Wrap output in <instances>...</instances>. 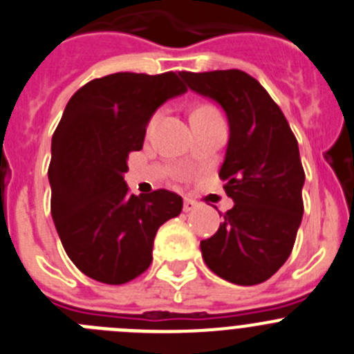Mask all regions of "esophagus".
I'll return each mask as SVG.
<instances>
[{
  "instance_id": "obj_1",
  "label": "esophagus",
  "mask_w": 354,
  "mask_h": 354,
  "mask_svg": "<svg viewBox=\"0 0 354 354\" xmlns=\"http://www.w3.org/2000/svg\"><path fill=\"white\" fill-rule=\"evenodd\" d=\"M196 209V203L193 200H184V212H191V210Z\"/></svg>"
}]
</instances>
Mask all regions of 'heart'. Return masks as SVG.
Segmentation results:
<instances>
[{
    "label": "heart",
    "mask_w": 354,
    "mask_h": 354,
    "mask_svg": "<svg viewBox=\"0 0 354 354\" xmlns=\"http://www.w3.org/2000/svg\"><path fill=\"white\" fill-rule=\"evenodd\" d=\"M216 109H212V106L209 105H203L194 110V112L191 113V118H207V115H216Z\"/></svg>",
    "instance_id": "heart-1"
}]
</instances>
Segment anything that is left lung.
I'll return each mask as SVG.
<instances>
[{
  "label": "left lung",
  "instance_id": "1",
  "mask_svg": "<svg viewBox=\"0 0 354 354\" xmlns=\"http://www.w3.org/2000/svg\"><path fill=\"white\" fill-rule=\"evenodd\" d=\"M179 75L194 93L219 103L230 124L219 177L235 205L200 242L203 261L225 281L254 286L286 263L302 223L306 174L298 142L283 110L245 71Z\"/></svg>",
  "mask_w": 354,
  "mask_h": 354
}]
</instances>
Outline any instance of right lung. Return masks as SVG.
Returning a JSON list of instances; mask_svg holds the SVG:
<instances>
[{"mask_svg":"<svg viewBox=\"0 0 354 354\" xmlns=\"http://www.w3.org/2000/svg\"><path fill=\"white\" fill-rule=\"evenodd\" d=\"M186 91L174 71H121L91 80L68 102L52 137L50 212L68 258L87 277L124 284L144 274L158 228L183 210L171 191L129 194L122 175L152 113Z\"/></svg>","mask_w":354,"mask_h":354,"instance_id":"add662e5","label":"right lung"}]
</instances>
